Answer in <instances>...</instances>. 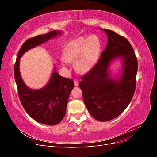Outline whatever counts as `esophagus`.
Returning <instances> with one entry per match:
<instances>
[{
	"mask_svg": "<svg viewBox=\"0 0 157 157\" xmlns=\"http://www.w3.org/2000/svg\"><path fill=\"white\" fill-rule=\"evenodd\" d=\"M78 84H79V82H78V80H77V79L74 80V85H75V86H78Z\"/></svg>",
	"mask_w": 157,
	"mask_h": 157,
	"instance_id": "34e87169",
	"label": "esophagus"
}]
</instances>
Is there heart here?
I'll list each match as a JSON object with an SVG mask.
<instances>
[{
	"label": "heart",
	"instance_id": "heart-1",
	"mask_svg": "<svg viewBox=\"0 0 157 157\" xmlns=\"http://www.w3.org/2000/svg\"><path fill=\"white\" fill-rule=\"evenodd\" d=\"M101 50L98 36H80L69 42L63 52L64 63L75 61V67L78 73H84L91 70L98 62Z\"/></svg>",
	"mask_w": 157,
	"mask_h": 157
}]
</instances>
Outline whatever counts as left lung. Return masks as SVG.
Wrapping results in <instances>:
<instances>
[{
	"label": "left lung",
	"mask_w": 157,
	"mask_h": 157,
	"mask_svg": "<svg viewBox=\"0 0 157 157\" xmlns=\"http://www.w3.org/2000/svg\"><path fill=\"white\" fill-rule=\"evenodd\" d=\"M103 31L108 37L106 48L79 83L90 115L101 122L117 117L129 105L135 92L137 71V58L129 41L113 31ZM117 57L123 61V73L118 81L110 78L107 71L109 63Z\"/></svg>",
	"instance_id": "1"
}]
</instances>
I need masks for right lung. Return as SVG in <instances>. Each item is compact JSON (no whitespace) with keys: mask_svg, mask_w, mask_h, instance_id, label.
<instances>
[{"mask_svg":"<svg viewBox=\"0 0 157 157\" xmlns=\"http://www.w3.org/2000/svg\"><path fill=\"white\" fill-rule=\"evenodd\" d=\"M60 34L59 31H52L27 39L19 50L14 65V78L23 108L33 119L46 125L58 124L65 117L69 94L74 88L73 80L61 77L54 71L44 88L33 90L23 82L19 65L20 58L26 51Z\"/></svg>","mask_w":157,"mask_h":157,"instance_id":"right-lung-1","label":"right lung"}]
</instances>
